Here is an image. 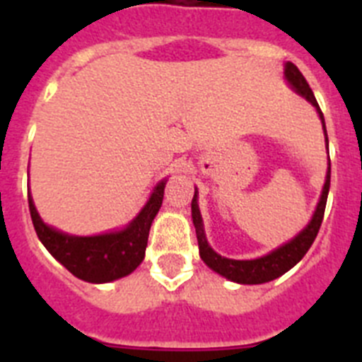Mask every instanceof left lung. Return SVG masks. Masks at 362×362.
Returning <instances> with one entry per match:
<instances>
[{
	"label": "left lung",
	"mask_w": 362,
	"mask_h": 362,
	"mask_svg": "<svg viewBox=\"0 0 362 362\" xmlns=\"http://www.w3.org/2000/svg\"><path fill=\"white\" fill-rule=\"evenodd\" d=\"M284 78L290 83L293 90L297 94H300L303 98H306L313 107L317 108V114L321 117L322 130H325L326 136V127H325V116H322L321 108L317 105V99L313 95L312 88L306 83L305 76L300 74V70L297 69L293 63H286L284 65ZM326 145H328V136L325 137ZM328 190H330V166H328V172H326V181L325 187H322L321 199L317 203V209L313 212L312 221L305 228L297 233L292 241L284 243L283 246L276 248L270 254L263 255V257L257 259H248V261H239V259H228L221 257L217 252L212 250V246L206 241V235H204L203 230V219H201L199 204H197V192L194 194V199H192V219H194V226H196V235H197V245H199V255L204 261V264L209 268H212L214 272H217L219 276L226 277V279L233 281V283L241 284H261L268 283V281H274L277 277H281L283 274L290 270V268L296 267L300 259L305 257L306 252L310 250L312 243L317 238V232L321 228L322 217H325V209H326V199H328Z\"/></svg>",
	"instance_id": "left-lung-1"
}]
</instances>
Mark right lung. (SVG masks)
<instances>
[{
	"instance_id": "obj_1",
	"label": "right lung",
	"mask_w": 362,
	"mask_h": 362,
	"mask_svg": "<svg viewBox=\"0 0 362 362\" xmlns=\"http://www.w3.org/2000/svg\"><path fill=\"white\" fill-rule=\"evenodd\" d=\"M166 179L159 181L152 196L127 228L99 235H69L45 225L28 194V210L37 238L66 270L86 283H110L136 270L145 259L148 232L161 209Z\"/></svg>"
}]
</instances>
